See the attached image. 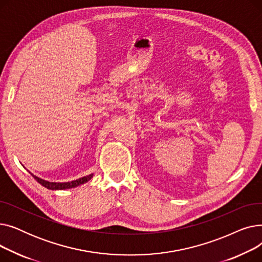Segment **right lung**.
Wrapping results in <instances>:
<instances>
[{"instance_id": "obj_1", "label": "right lung", "mask_w": 262, "mask_h": 262, "mask_svg": "<svg viewBox=\"0 0 262 262\" xmlns=\"http://www.w3.org/2000/svg\"><path fill=\"white\" fill-rule=\"evenodd\" d=\"M31 173V172H30ZM31 175L35 178V180L41 185L46 187L47 189H50V190H66V189H71V188H75V187H78L82 184H86L87 182H89L91 178L93 177V173L92 174H89L87 176H84V177H80L78 178V180H75V181H72V182H68V183H53V182H49V181H46V180H42V178H40L34 174L31 173Z\"/></svg>"}]
</instances>
